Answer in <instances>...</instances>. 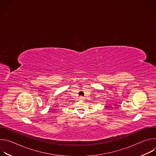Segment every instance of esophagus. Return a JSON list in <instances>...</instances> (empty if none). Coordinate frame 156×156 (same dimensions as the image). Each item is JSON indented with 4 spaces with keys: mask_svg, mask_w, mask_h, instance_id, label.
Returning <instances> with one entry per match:
<instances>
[{
    "mask_svg": "<svg viewBox=\"0 0 156 156\" xmlns=\"http://www.w3.org/2000/svg\"><path fill=\"white\" fill-rule=\"evenodd\" d=\"M84 99V97H83V96H80V98H79V100L81 101H83Z\"/></svg>",
    "mask_w": 156,
    "mask_h": 156,
    "instance_id": "obj_1",
    "label": "esophagus"
}]
</instances>
